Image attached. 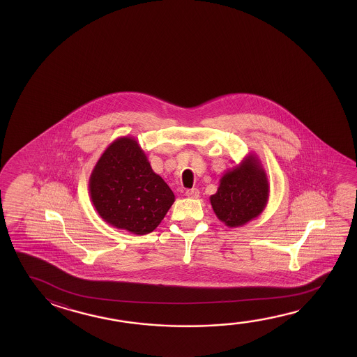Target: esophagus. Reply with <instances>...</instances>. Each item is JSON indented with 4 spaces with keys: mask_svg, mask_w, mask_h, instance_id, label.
Listing matches in <instances>:
<instances>
[{
    "mask_svg": "<svg viewBox=\"0 0 357 357\" xmlns=\"http://www.w3.org/2000/svg\"><path fill=\"white\" fill-rule=\"evenodd\" d=\"M185 195H187L188 198H199V190L197 189V188H193V189H188L187 192H185Z\"/></svg>",
    "mask_w": 357,
    "mask_h": 357,
    "instance_id": "34e87169",
    "label": "esophagus"
}]
</instances>
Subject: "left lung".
Masks as SVG:
<instances>
[{
  "mask_svg": "<svg viewBox=\"0 0 357 357\" xmlns=\"http://www.w3.org/2000/svg\"><path fill=\"white\" fill-rule=\"evenodd\" d=\"M269 181L257 154L250 153L236 167L227 170L211 200L220 222L238 228L254 220L269 202Z\"/></svg>",
  "mask_w": 357,
  "mask_h": 357,
  "instance_id": "1",
  "label": "left lung"
}]
</instances>
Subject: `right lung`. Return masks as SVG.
<instances>
[{
  "label": "right lung",
  "mask_w": 357,
  "mask_h": 357,
  "mask_svg": "<svg viewBox=\"0 0 357 357\" xmlns=\"http://www.w3.org/2000/svg\"><path fill=\"white\" fill-rule=\"evenodd\" d=\"M98 215L114 228L135 235L152 233L176 197L153 172L146 153L133 137H119L102 153L88 181Z\"/></svg>",
  "instance_id": "obj_1"
}]
</instances>
